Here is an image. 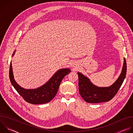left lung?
I'll use <instances>...</instances> for the list:
<instances>
[{
  "label": "left lung",
  "instance_id": "1",
  "mask_svg": "<svg viewBox=\"0 0 133 133\" xmlns=\"http://www.w3.org/2000/svg\"><path fill=\"white\" fill-rule=\"evenodd\" d=\"M124 58L122 72L117 80L111 86L99 87L93 85L84 75L78 72L79 94L84 101L89 103H99L108 102L114 97L125 78L127 66Z\"/></svg>",
  "mask_w": 133,
  "mask_h": 133
}]
</instances>
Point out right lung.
I'll list each match as a JSON object with an SVG mask.
<instances>
[{"label": "right lung", "mask_w": 133, "mask_h": 133, "mask_svg": "<svg viewBox=\"0 0 133 133\" xmlns=\"http://www.w3.org/2000/svg\"><path fill=\"white\" fill-rule=\"evenodd\" d=\"M70 72L69 68L61 69L57 71L44 85L36 89H26L15 82L10 63L9 78L15 89L25 101L32 104H42L47 103L52 99L58 91L63 78Z\"/></svg>", "instance_id": "right-lung-1"}]
</instances>
